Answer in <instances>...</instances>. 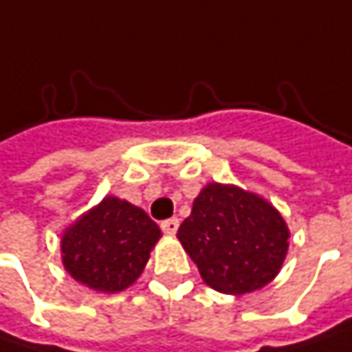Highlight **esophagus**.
I'll list each match as a JSON object with an SVG mask.
<instances>
[{
	"label": "esophagus",
	"instance_id": "1",
	"mask_svg": "<svg viewBox=\"0 0 352 352\" xmlns=\"http://www.w3.org/2000/svg\"><path fill=\"white\" fill-rule=\"evenodd\" d=\"M160 226H162L164 234H168V236H174V234L178 232V226H180V222H178V218H168V220H164Z\"/></svg>",
	"mask_w": 352,
	"mask_h": 352
}]
</instances>
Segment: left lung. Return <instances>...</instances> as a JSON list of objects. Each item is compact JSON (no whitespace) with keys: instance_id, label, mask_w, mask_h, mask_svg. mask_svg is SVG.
Segmentation results:
<instances>
[{"instance_id":"left-lung-1","label":"left lung","mask_w":352,"mask_h":352,"mask_svg":"<svg viewBox=\"0 0 352 352\" xmlns=\"http://www.w3.org/2000/svg\"><path fill=\"white\" fill-rule=\"evenodd\" d=\"M280 212L261 198L228 184L204 186L178 228L202 280L224 294L263 289L280 270L289 250Z\"/></svg>"}]
</instances>
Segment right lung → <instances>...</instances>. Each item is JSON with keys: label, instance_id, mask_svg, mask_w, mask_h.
<instances>
[{"label": "right lung", "instance_id": "right-lung-1", "mask_svg": "<svg viewBox=\"0 0 352 352\" xmlns=\"http://www.w3.org/2000/svg\"><path fill=\"white\" fill-rule=\"evenodd\" d=\"M160 236L158 224L142 208L106 196L65 228L63 266L88 289L120 292L136 283Z\"/></svg>", "mask_w": 352, "mask_h": 352}]
</instances>
